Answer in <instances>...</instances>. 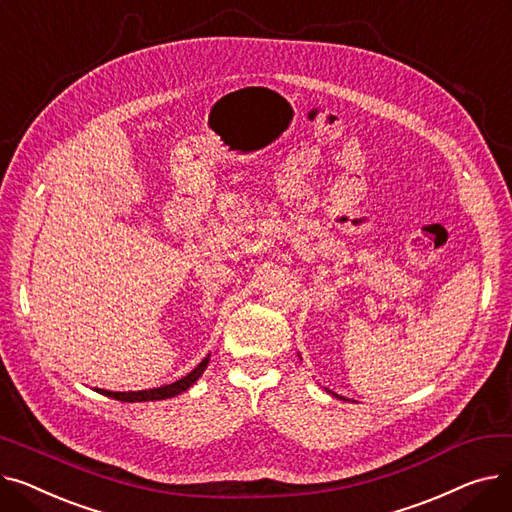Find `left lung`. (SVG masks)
I'll list each match as a JSON object with an SVG mask.
<instances>
[{"instance_id":"left-lung-1","label":"left lung","mask_w":512,"mask_h":512,"mask_svg":"<svg viewBox=\"0 0 512 512\" xmlns=\"http://www.w3.org/2000/svg\"><path fill=\"white\" fill-rule=\"evenodd\" d=\"M328 392H330V394H332V396H336V398H338V400H346V398H344V396H340V394H336V392H332V390H328Z\"/></svg>"}]
</instances>
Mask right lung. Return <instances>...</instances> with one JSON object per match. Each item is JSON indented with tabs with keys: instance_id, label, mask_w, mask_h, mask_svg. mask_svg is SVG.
Segmentation results:
<instances>
[{
	"instance_id": "add662e5",
	"label": "right lung",
	"mask_w": 512,
	"mask_h": 512,
	"mask_svg": "<svg viewBox=\"0 0 512 512\" xmlns=\"http://www.w3.org/2000/svg\"><path fill=\"white\" fill-rule=\"evenodd\" d=\"M209 357L207 355L191 373H186L184 378L168 384V386H159V388H149V390H139V392H112V390H99L95 388L97 392L110 396V398H116V400H122V402H147V400H166V398H174L182 392H186L188 388H191L201 375L203 371L207 369V363H209Z\"/></svg>"
}]
</instances>
